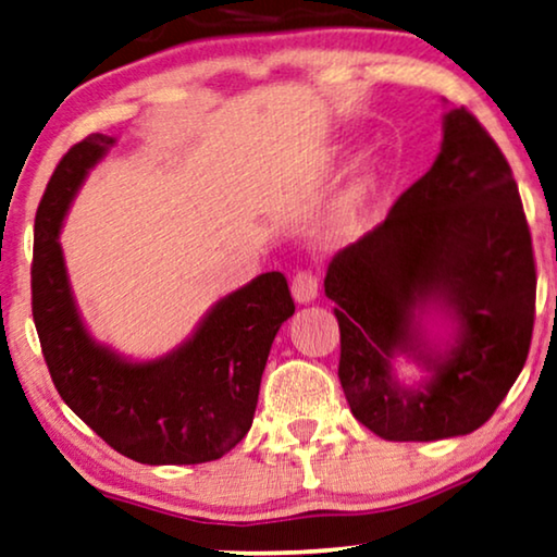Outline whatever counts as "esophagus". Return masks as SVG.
<instances>
[{
    "mask_svg": "<svg viewBox=\"0 0 557 557\" xmlns=\"http://www.w3.org/2000/svg\"><path fill=\"white\" fill-rule=\"evenodd\" d=\"M289 289H293L295 302L310 305L314 297H318L320 285H318V277H314L312 272H297V275L293 277V285H289Z\"/></svg>",
    "mask_w": 557,
    "mask_h": 557,
    "instance_id": "1",
    "label": "esophagus"
}]
</instances>
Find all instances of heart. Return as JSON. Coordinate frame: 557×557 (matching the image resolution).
I'll return each mask as SVG.
<instances>
[{"label":"heart","instance_id":"heart-1","mask_svg":"<svg viewBox=\"0 0 557 557\" xmlns=\"http://www.w3.org/2000/svg\"><path fill=\"white\" fill-rule=\"evenodd\" d=\"M383 180V164L377 160H362L360 168L355 170L352 180L347 182V187L339 193V197L332 202L330 212L322 222V243L325 245H339L345 239L355 237V232L360 230L364 214H368L372 199Z\"/></svg>","mask_w":557,"mask_h":557}]
</instances>
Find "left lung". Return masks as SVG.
I'll return each mask as SVG.
<instances>
[{"label": "left lung", "instance_id": "obj_1", "mask_svg": "<svg viewBox=\"0 0 557 557\" xmlns=\"http://www.w3.org/2000/svg\"><path fill=\"white\" fill-rule=\"evenodd\" d=\"M339 383L364 428L393 443L478 430L525 364L535 262L510 164L465 110L383 225L332 257ZM397 357L423 375L403 384Z\"/></svg>", "mask_w": 557, "mask_h": 557}]
</instances>
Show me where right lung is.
Instances as JSON below:
<instances>
[{
  "label": "right lung",
  "instance_id": "right-lung-1",
  "mask_svg": "<svg viewBox=\"0 0 557 557\" xmlns=\"http://www.w3.org/2000/svg\"><path fill=\"white\" fill-rule=\"evenodd\" d=\"M117 139L89 135L62 157L35 220L32 314L57 393L114 450L145 465H197L230 453L252 428L277 330L293 318L282 272L214 302L185 343L135 360L99 343L82 318L60 232L87 174Z\"/></svg>",
  "mask_w": 557,
  "mask_h": 557
}]
</instances>
